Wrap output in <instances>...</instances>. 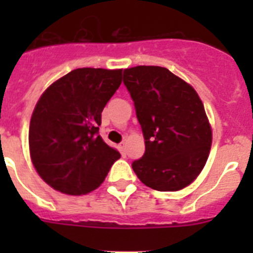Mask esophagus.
<instances>
[{
  "label": "esophagus",
  "mask_w": 253,
  "mask_h": 253,
  "mask_svg": "<svg viewBox=\"0 0 253 253\" xmlns=\"http://www.w3.org/2000/svg\"><path fill=\"white\" fill-rule=\"evenodd\" d=\"M118 148H119V151H121V154H122V155L126 154V143H125V142L121 143V144L118 146Z\"/></svg>",
  "instance_id": "obj_1"
}]
</instances>
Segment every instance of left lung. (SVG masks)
Listing matches in <instances>:
<instances>
[{
	"mask_svg": "<svg viewBox=\"0 0 253 253\" xmlns=\"http://www.w3.org/2000/svg\"><path fill=\"white\" fill-rule=\"evenodd\" d=\"M146 151L132 169L159 192H176L196 180L211 147V127L197 91L170 71L139 65L123 71Z\"/></svg>",
	"mask_w": 253,
	"mask_h": 253,
	"instance_id": "1",
	"label": "left lung"
}]
</instances>
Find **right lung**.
Here are the masks:
<instances>
[{"mask_svg":"<svg viewBox=\"0 0 253 253\" xmlns=\"http://www.w3.org/2000/svg\"><path fill=\"white\" fill-rule=\"evenodd\" d=\"M122 83V69L79 68L55 81L34 109L30 155L43 180L80 196L102 184L121 154L99 135L101 113Z\"/></svg>","mask_w":253,"mask_h":253,"instance_id":"obj_1","label":"right lung"}]
</instances>
